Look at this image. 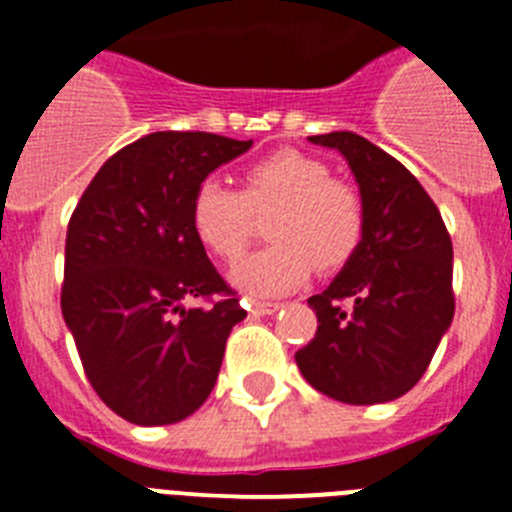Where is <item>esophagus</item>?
Returning <instances> with one entry per match:
<instances>
[{
    "instance_id": "34e87169",
    "label": "esophagus",
    "mask_w": 512,
    "mask_h": 512,
    "mask_svg": "<svg viewBox=\"0 0 512 512\" xmlns=\"http://www.w3.org/2000/svg\"><path fill=\"white\" fill-rule=\"evenodd\" d=\"M279 307H282L279 302H251V305H248V310H251L253 318H264V315H274Z\"/></svg>"
}]
</instances>
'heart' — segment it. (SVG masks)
<instances>
[{"instance_id": "1", "label": "heart", "mask_w": 512, "mask_h": 512, "mask_svg": "<svg viewBox=\"0 0 512 512\" xmlns=\"http://www.w3.org/2000/svg\"><path fill=\"white\" fill-rule=\"evenodd\" d=\"M279 207L269 223L271 243L235 264L230 282L253 297L287 295L312 269L346 264L364 235V202L354 187L330 179L315 156L282 148L246 171V192L210 176L192 197V230L202 246L225 261L243 253L253 210Z\"/></svg>"}]
</instances>
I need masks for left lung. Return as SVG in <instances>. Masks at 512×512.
Instances as JSON below:
<instances>
[{"label": "left lung", "instance_id": "obj_1", "mask_svg": "<svg viewBox=\"0 0 512 512\" xmlns=\"http://www.w3.org/2000/svg\"><path fill=\"white\" fill-rule=\"evenodd\" d=\"M346 158L364 202V235L336 279L307 300L318 333L295 354L302 377L348 405L410 392L454 320V248L420 182L348 130L310 135Z\"/></svg>", "mask_w": 512, "mask_h": 512}]
</instances>
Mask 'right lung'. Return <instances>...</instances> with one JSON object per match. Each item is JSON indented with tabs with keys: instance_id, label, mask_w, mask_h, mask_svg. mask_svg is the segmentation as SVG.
Instances as JSON below:
<instances>
[{
	"instance_id": "obj_1",
	"label": "right lung",
	"mask_w": 512,
	"mask_h": 512,
	"mask_svg": "<svg viewBox=\"0 0 512 512\" xmlns=\"http://www.w3.org/2000/svg\"><path fill=\"white\" fill-rule=\"evenodd\" d=\"M251 146L215 133L143 135L107 158L71 215L63 320L97 395L130 423H179L200 408L246 318L189 210L207 176ZM212 294V308L186 307Z\"/></svg>"
}]
</instances>
